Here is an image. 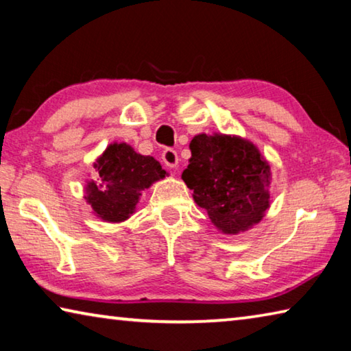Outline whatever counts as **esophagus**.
Instances as JSON below:
<instances>
[{
    "label": "esophagus",
    "instance_id": "obj_1",
    "mask_svg": "<svg viewBox=\"0 0 351 351\" xmlns=\"http://www.w3.org/2000/svg\"><path fill=\"white\" fill-rule=\"evenodd\" d=\"M162 161L170 169H175L178 165V153L173 150V148H165L162 152Z\"/></svg>",
    "mask_w": 351,
    "mask_h": 351
}]
</instances>
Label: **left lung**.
<instances>
[{
	"label": "left lung",
	"instance_id": "left-lung-1",
	"mask_svg": "<svg viewBox=\"0 0 351 351\" xmlns=\"http://www.w3.org/2000/svg\"><path fill=\"white\" fill-rule=\"evenodd\" d=\"M182 180L193 201L224 235L258 224L271 207V165L258 147L237 134L199 133L190 141Z\"/></svg>",
	"mask_w": 351,
	"mask_h": 351
}]
</instances>
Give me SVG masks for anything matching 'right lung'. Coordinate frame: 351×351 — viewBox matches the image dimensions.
<instances>
[{"mask_svg":"<svg viewBox=\"0 0 351 351\" xmlns=\"http://www.w3.org/2000/svg\"><path fill=\"white\" fill-rule=\"evenodd\" d=\"M96 180L86 181L85 198L106 223H123L136 212L142 192L169 176L153 156L134 152L127 142H112L94 162Z\"/></svg>","mask_w":351,"mask_h":351,"instance_id":"add662e5","label":"right lung"}]
</instances>
